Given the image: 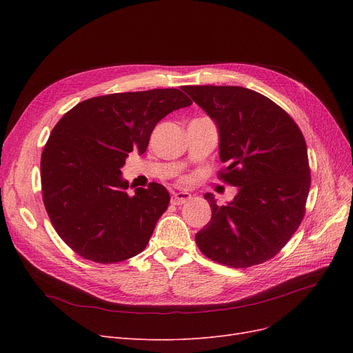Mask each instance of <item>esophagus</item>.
I'll use <instances>...</instances> for the list:
<instances>
[{
  "label": "esophagus",
  "mask_w": 353,
  "mask_h": 353,
  "mask_svg": "<svg viewBox=\"0 0 353 353\" xmlns=\"http://www.w3.org/2000/svg\"><path fill=\"white\" fill-rule=\"evenodd\" d=\"M191 199V194L187 193V191H179V193H174L172 196V205L175 206H179V205H184L185 201H188Z\"/></svg>",
  "instance_id": "esophagus-1"
}]
</instances>
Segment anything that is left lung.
I'll return each instance as SVG.
<instances>
[{"label":"left lung","instance_id":"left-lung-1","mask_svg":"<svg viewBox=\"0 0 353 353\" xmlns=\"http://www.w3.org/2000/svg\"><path fill=\"white\" fill-rule=\"evenodd\" d=\"M215 122L222 172L239 193L218 206L212 193L208 225L196 234L209 259L249 268L279 253L305 215L311 187L305 138L294 121L265 95L243 87H184Z\"/></svg>","mask_w":353,"mask_h":353}]
</instances>
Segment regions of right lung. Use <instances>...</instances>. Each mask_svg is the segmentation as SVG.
I'll list each match as a JSON object with an SVG mask.
<instances>
[{"instance_id": "add662e5", "label": "right lung", "mask_w": 353, "mask_h": 353, "mask_svg": "<svg viewBox=\"0 0 353 353\" xmlns=\"http://www.w3.org/2000/svg\"><path fill=\"white\" fill-rule=\"evenodd\" d=\"M191 104L175 88L117 92L61 117L41 156V184L52 227L72 250L114 263L145 249L170 196L156 183L130 194L121 169L128 153L147 150L159 121Z\"/></svg>"}]
</instances>
